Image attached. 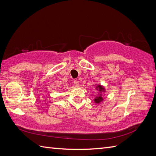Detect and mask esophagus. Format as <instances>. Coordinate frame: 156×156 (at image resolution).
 Masks as SVG:
<instances>
[{
    "instance_id": "1",
    "label": "esophagus",
    "mask_w": 156,
    "mask_h": 156,
    "mask_svg": "<svg viewBox=\"0 0 156 156\" xmlns=\"http://www.w3.org/2000/svg\"><path fill=\"white\" fill-rule=\"evenodd\" d=\"M73 84H74V86L76 87V88H78V87H79V82H78V81L74 80V82H73Z\"/></svg>"
}]
</instances>
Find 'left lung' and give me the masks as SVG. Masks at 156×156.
<instances>
[{"mask_svg":"<svg viewBox=\"0 0 156 156\" xmlns=\"http://www.w3.org/2000/svg\"><path fill=\"white\" fill-rule=\"evenodd\" d=\"M96 90H98V91L100 92V93L105 91V88H104L102 86H101V85H97L96 87ZM94 101L95 103H96V104H99L101 102H102V101H103V98L102 96V94H100V95H98V96H96L95 98H94Z\"/></svg>","mask_w":156,"mask_h":156,"instance_id":"obj_1","label":"left lung"}]
</instances>
